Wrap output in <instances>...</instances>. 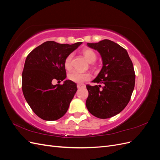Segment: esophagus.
<instances>
[{"label": "esophagus", "mask_w": 160, "mask_h": 160, "mask_svg": "<svg viewBox=\"0 0 160 160\" xmlns=\"http://www.w3.org/2000/svg\"><path fill=\"white\" fill-rule=\"evenodd\" d=\"M85 85L84 84H77V88L78 89H81V88H85Z\"/></svg>", "instance_id": "1"}]
</instances>
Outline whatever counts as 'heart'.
Segmentation results:
<instances>
[{
  "label": "heart",
  "mask_w": 160,
  "mask_h": 160,
  "mask_svg": "<svg viewBox=\"0 0 160 160\" xmlns=\"http://www.w3.org/2000/svg\"><path fill=\"white\" fill-rule=\"evenodd\" d=\"M82 53H83V55L85 57V59L89 62H93L96 60V53L94 51L91 49H84L82 51ZM72 57H73V55L71 53V54L67 55L65 58L64 61V66L67 70H70L71 69V61ZM68 78L69 80L75 82V83H81L85 81L89 80L91 79V75L89 72H82L79 71H73L71 72L69 74Z\"/></svg>",
  "instance_id": "obj_1"
}]
</instances>
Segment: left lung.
Here are the masks:
<instances>
[{"mask_svg":"<svg viewBox=\"0 0 160 160\" xmlns=\"http://www.w3.org/2000/svg\"><path fill=\"white\" fill-rule=\"evenodd\" d=\"M87 45L99 52L103 66L92 81L99 85L86 86L89 92L86 107L97 118H110L123 110L132 95L135 79L132 61L124 48L110 40ZM100 84H104L101 89Z\"/></svg>","mask_w":160,"mask_h":160,"instance_id":"left-lung-1","label":"left lung"}]
</instances>
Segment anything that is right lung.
<instances>
[{
	"label": "right lung",
	"instance_id": "add662e5",
	"mask_svg": "<svg viewBox=\"0 0 160 160\" xmlns=\"http://www.w3.org/2000/svg\"><path fill=\"white\" fill-rule=\"evenodd\" d=\"M81 44L46 41L27 57L22 74V93L33 112L42 119L57 120L68 110L77 84L66 80L62 85H54L52 81L66 78L65 58Z\"/></svg>",
	"mask_w": 160,
	"mask_h": 160
}]
</instances>
